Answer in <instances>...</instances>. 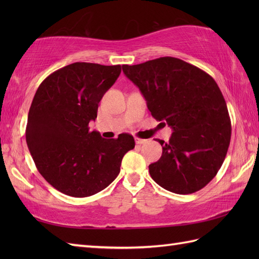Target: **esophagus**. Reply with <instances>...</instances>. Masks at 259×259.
I'll use <instances>...</instances> for the list:
<instances>
[{"label":"esophagus","instance_id":"34e87169","mask_svg":"<svg viewBox=\"0 0 259 259\" xmlns=\"http://www.w3.org/2000/svg\"><path fill=\"white\" fill-rule=\"evenodd\" d=\"M135 141H136V144H137V145H144L147 140H145V139H140V138H135Z\"/></svg>","mask_w":259,"mask_h":259}]
</instances>
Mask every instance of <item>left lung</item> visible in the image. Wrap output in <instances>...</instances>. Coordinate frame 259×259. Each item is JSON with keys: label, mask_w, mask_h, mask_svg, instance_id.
<instances>
[{"label": "left lung", "mask_w": 259, "mask_h": 259, "mask_svg": "<svg viewBox=\"0 0 259 259\" xmlns=\"http://www.w3.org/2000/svg\"><path fill=\"white\" fill-rule=\"evenodd\" d=\"M123 73L139 88L151 115L171 126L162 155L149 164L151 178L175 194L188 195L210 183L227 155L232 123L223 93L210 75L183 60L162 57Z\"/></svg>", "instance_id": "left-lung-1"}]
</instances>
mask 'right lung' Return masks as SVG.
Segmentation results:
<instances>
[{
    "label": "right lung",
    "instance_id": "1",
    "mask_svg": "<svg viewBox=\"0 0 259 259\" xmlns=\"http://www.w3.org/2000/svg\"><path fill=\"white\" fill-rule=\"evenodd\" d=\"M120 72V64L75 62L54 71L37 88L27 115L26 144L38 172L64 195L82 198L103 190L135 148L129 134L103 139L89 130L99 102Z\"/></svg>",
    "mask_w": 259,
    "mask_h": 259
}]
</instances>
